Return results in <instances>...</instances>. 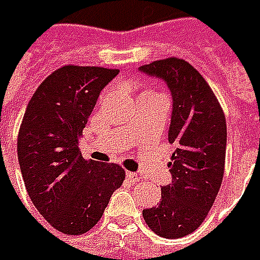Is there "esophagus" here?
Instances as JSON below:
<instances>
[{"mask_svg":"<svg viewBox=\"0 0 260 260\" xmlns=\"http://www.w3.org/2000/svg\"><path fill=\"white\" fill-rule=\"evenodd\" d=\"M126 179H128L129 182H138V181H140L138 175H137V173H132V172H126Z\"/></svg>","mask_w":260,"mask_h":260,"instance_id":"esophagus-1","label":"esophagus"}]
</instances>
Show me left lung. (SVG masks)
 <instances>
[{
    "label": "left lung",
    "instance_id": "8db88e82",
    "mask_svg": "<svg viewBox=\"0 0 260 260\" xmlns=\"http://www.w3.org/2000/svg\"><path fill=\"white\" fill-rule=\"evenodd\" d=\"M161 79L172 94L169 169L172 183L161 188L156 206L143 209L146 224L159 236L182 238L206 218L220 191L226 158V117L205 78L185 60L166 58L138 69Z\"/></svg>",
    "mask_w": 260,
    "mask_h": 260
}]
</instances>
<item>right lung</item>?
Masks as SVG:
<instances>
[{
    "instance_id": "right-lung-1",
    "label": "right lung",
    "mask_w": 260,
    "mask_h": 260,
    "mask_svg": "<svg viewBox=\"0 0 260 260\" xmlns=\"http://www.w3.org/2000/svg\"><path fill=\"white\" fill-rule=\"evenodd\" d=\"M117 69L63 66L28 102L18 137V159L34 208L57 231L81 235L102 217L125 170L82 158L78 138L102 88Z\"/></svg>"
}]
</instances>
